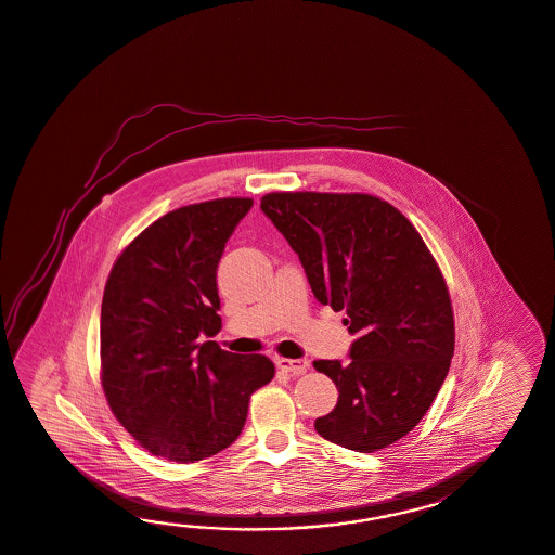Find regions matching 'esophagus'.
Instances as JSON below:
<instances>
[{
  "label": "esophagus",
  "mask_w": 555,
  "mask_h": 555,
  "mask_svg": "<svg viewBox=\"0 0 555 555\" xmlns=\"http://www.w3.org/2000/svg\"><path fill=\"white\" fill-rule=\"evenodd\" d=\"M275 365L289 375L306 374L310 370V361L308 360H285V358H278Z\"/></svg>",
  "instance_id": "esophagus-1"
}]
</instances>
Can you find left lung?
Segmentation results:
<instances>
[{
    "instance_id": "1",
    "label": "left lung",
    "mask_w": 555,
    "mask_h": 555,
    "mask_svg": "<svg viewBox=\"0 0 555 555\" xmlns=\"http://www.w3.org/2000/svg\"><path fill=\"white\" fill-rule=\"evenodd\" d=\"M261 211L299 256L313 296L346 310L349 363L313 361L334 382L322 438L372 453L408 436L450 372L455 327L450 292L422 235L367 194L273 192Z\"/></svg>"
}]
</instances>
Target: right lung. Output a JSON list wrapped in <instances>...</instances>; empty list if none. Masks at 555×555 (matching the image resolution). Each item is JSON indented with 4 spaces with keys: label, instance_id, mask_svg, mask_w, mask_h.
Listing matches in <instances>:
<instances>
[{
    "label": "right lung",
    "instance_id": "right-lung-1",
    "mask_svg": "<svg viewBox=\"0 0 555 555\" xmlns=\"http://www.w3.org/2000/svg\"><path fill=\"white\" fill-rule=\"evenodd\" d=\"M249 197L180 207L145 228L109 271L102 301V386L117 422L159 457L194 464L232 446L266 356H237L221 330L216 273Z\"/></svg>",
    "mask_w": 555,
    "mask_h": 555
}]
</instances>
